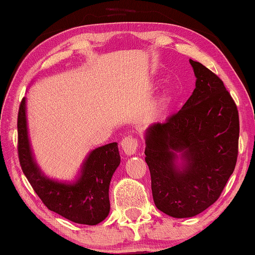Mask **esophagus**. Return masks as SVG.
<instances>
[{
  "instance_id": "34e87169",
  "label": "esophagus",
  "mask_w": 255,
  "mask_h": 255,
  "mask_svg": "<svg viewBox=\"0 0 255 255\" xmlns=\"http://www.w3.org/2000/svg\"><path fill=\"white\" fill-rule=\"evenodd\" d=\"M122 148L127 155H133L138 151V139L133 135H127L121 141Z\"/></svg>"
}]
</instances>
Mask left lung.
I'll use <instances>...</instances> for the list:
<instances>
[{
    "mask_svg": "<svg viewBox=\"0 0 255 255\" xmlns=\"http://www.w3.org/2000/svg\"><path fill=\"white\" fill-rule=\"evenodd\" d=\"M196 87L179 113L145 133V161L155 207L175 218L194 217L221 196L238 156L239 115L224 83L189 60ZM183 165H177V153Z\"/></svg>",
    "mask_w": 255,
    "mask_h": 255,
    "instance_id": "8db88e82",
    "label": "left lung"
}]
</instances>
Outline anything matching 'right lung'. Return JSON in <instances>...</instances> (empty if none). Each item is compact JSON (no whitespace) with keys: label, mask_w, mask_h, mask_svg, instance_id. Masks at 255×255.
Wrapping results in <instances>:
<instances>
[{"label":"right lung","mask_w":255,"mask_h":255,"mask_svg":"<svg viewBox=\"0 0 255 255\" xmlns=\"http://www.w3.org/2000/svg\"><path fill=\"white\" fill-rule=\"evenodd\" d=\"M25 103L24 97L17 118V148L20 167L31 187L47 209L69 221L86 225H96L104 221L110 211L111 177L121 163L117 142H110L90 152L74 182L48 179L37 166L31 151Z\"/></svg>","instance_id":"obj_1"}]
</instances>
